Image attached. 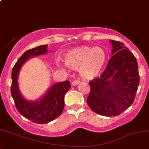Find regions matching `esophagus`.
I'll return each mask as SVG.
<instances>
[{"label":"esophagus","mask_w":149,"mask_h":149,"mask_svg":"<svg viewBox=\"0 0 149 149\" xmlns=\"http://www.w3.org/2000/svg\"><path fill=\"white\" fill-rule=\"evenodd\" d=\"M79 82H80V80L78 79H75V80L73 81L72 82V85H77L78 84H79Z\"/></svg>","instance_id":"34e87169"}]
</instances>
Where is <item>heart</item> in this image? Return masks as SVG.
<instances>
[{"mask_svg": "<svg viewBox=\"0 0 149 149\" xmlns=\"http://www.w3.org/2000/svg\"><path fill=\"white\" fill-rule=\"evenodd\" d=\"M107 61V54L101 47L82 46L70 50L65 55L66 64L86 79H92L102 72Z\"/></svg>", "mask_w": 149, "mask_h": 149, "instance_id": "b5f03b06", "label": "heart"}]
</instances>
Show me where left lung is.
Listing matches in <instances>:
<instances>
[{"label":"left lung","mask_w":149,"mask_h":149,"mask_svg":"<svg viewBox=\"0 0 149 149\" xmlns=\"http://www.w3.org/2000/svg\"><path fill=\"white\" fill-rule=\"evenodd\" d=\"M112 54L103 73L89 82L87 103L95 113L117 116L133 104L139 85L138 62L122 42L110 41Z\"/></svg>","instance_id":"left-lung-1"}]
</instances>
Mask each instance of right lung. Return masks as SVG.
I'll return each instance as SVG.
<instances>
[{"label": "right lung", "instance_id": "obj_1", "mask_svg": "<svg viewBox=\"0 0 149 149\" xmlns=\"http://www.w3.org/2000/svg\"><path fill=\"white\" fill-rule=\"evenodd\" d=\"M47 45H41L27 50L18 59L12 70L11 95L18 111L28 120L38 124H44L56 119L62 114L64 107L65 93L71 87L69 81L58 82L49 89L42 98L36 101H28L23 97L18 85V75L23 64L33 56L45 54Z\"/></svg>", "mask_w": 149, "mask_h": 149}]
</instances>
